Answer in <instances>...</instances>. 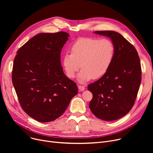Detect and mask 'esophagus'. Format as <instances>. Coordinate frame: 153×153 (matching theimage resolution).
Instances as JSON below:
<instances>
[{
  "label": "esophagus",
  "mask_w": 153,
  "mask_h": 153,
  "mask_svg": "<svg viewBox=\"0 0 153 153\" xmlns=\"http://www.w3.org/2000/svg\"><path fill=\"white\" fill-rule=\"evenodd\" d=\"M78 88H79V91H84L85 90V87L82 86V85H79Z\"/></svg>",
  "instance_id": "esophagus-1"
}]
</instances>
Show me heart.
<instances>
[{
	"instance_id": "heart-1",
	"label": "heart",
	"mask_w": 153,
	"mask_h": 153,
	"mask_svg": "<svg viewBox=\"0 0 153 153\" xmlns=\"http://www.w3.org/2000/svg\"><path fill=\"white\" fill-rule=\"evenodd\" d=\"M71 54L66 53L62 63L67 76L74 78L81 67L78 75L79 82H86L91 79L103 76L113 62L115 47L107 38H81L72 45Z\"/></svg>"
}]
</instances>
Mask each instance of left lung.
Segmentation results:
<instances>
[{"label": "left lung", "mask_w": 153, "mask_h": 153, "mask_svg": "<svg viewBox=\"0 0 153 153\" xmlns=\"http://www.w3.org/2000/svg\"><path fill=\"white\" fill-rule=\"evenodd\" d=\"M109 37L115 47L114 58L106 73L88 85L93 97L89 108L105 121H114L126 115L134 105L141 81L140 58L135 48L114 31H96Z\"/></svg>", "instance_id": "1"}]
</instances>
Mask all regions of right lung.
<instances>
[{
  "label": "right lung",
  "instance_id": "right-lung-1",
  "mask_svg": "<svg viewBox=\"0 0 153 153\" xmlns=\"http://www.w3.org/2000/svg\"><path fill=\"white\" fill-rule=\"evenodd\" d=\"M69 35L39 33L17 51L12 83L22 109L40 122L59 118L77 94L76 84L64 74L61 51Z\"/></svg>",
  "mask_w": 153,
  "mask_h": 153
}]
</instances>
